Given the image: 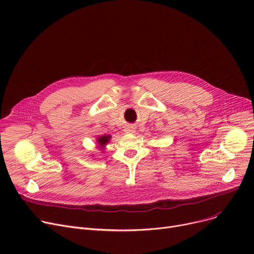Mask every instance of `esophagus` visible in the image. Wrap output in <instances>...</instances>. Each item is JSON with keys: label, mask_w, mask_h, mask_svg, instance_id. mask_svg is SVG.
I'll list each match as a JSON object with an SVG mask.
<instances>
[{"label": "esophagus", "mask_w": 254, "mask_h": 254, "mask_svg": "<svg viewBox=\"0 0 254 254\" xmlns=\"http://www.w3.org/2000/svg\"><path fill=\"white\" fill-rule=\"evenodd\" d=\"M125 131L127 132V134H134L135 132V127L132 126H127L125 127Z\"/></svg>", "instance_id": "1"}]
</instances>
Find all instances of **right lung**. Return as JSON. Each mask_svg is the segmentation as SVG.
I'll return each instance as SVG.
<instances>
[{
    "label": "right lung",
    "mask_w": 254,
    "mask_h": 254,
    "mask_svg": "<svg viewBox=\"0 0 254 254\" xmlns=\"http://www.w3.org/2000/svg\"><path fill=\"white\" fill-rule=\"evenodd\" d=\"M111 139V136L110 135H105V136H99L97 138V145H98V148L100 150H102V152L105 150V147L106 145L109 143Z\"/></svg>",
    "instance_id": "obj_1"
}]
</instances>
